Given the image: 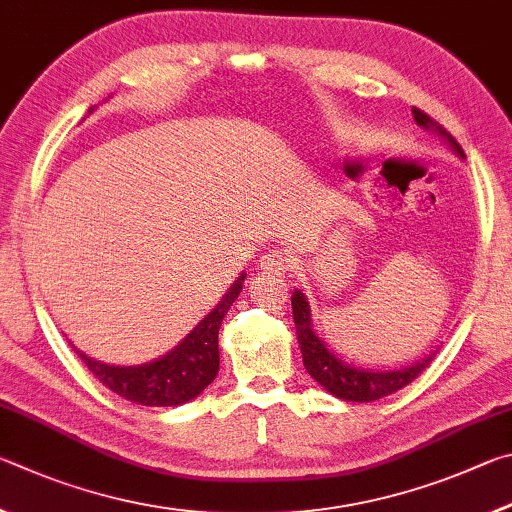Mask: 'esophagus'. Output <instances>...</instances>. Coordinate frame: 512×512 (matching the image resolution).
<instances>
[{
  "label": "esophagus",
  "mask_w": 512,
  "mask_h": 512,
  "mask_svg": "<svg viewBox=\"0 0 512 512\" xmlns=\"http://www.w3.org/2000/svg\"><path fill=\"white\" fill-rule=\"evenodd\" d=\"M258 267H261L263 274L281 276V274H288L292 270V261L283 254V251L270 249V251H267V254L261 256V261H258Z\"/></svg>",
  "instance_id": "34e87169"
}]
</instances>
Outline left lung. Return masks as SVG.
<instances>
[{"label": "left lung", "mask_w": 512, "mask_h": 512, "mask_svg": "<svg viewBox=\"0 0 512 512\" xmlns=\"http://www.w3.org/2000/svg\"><path fill=\"white\" fill-rule=\"evenodd\" d=\"M414 119L423 128L436 130L441 137L452 143V148L463 155L459 146L450 132H447L441 123L434 121L427 112L414 107ZM292 315L294 324H297V337L303 355V364H306L308 373L315 378L321 387L333 393V396L348 400V402H373L378 398L389 396V393H396L405 389L409 382H414L420 373H423L429 364H432L434 355H429L427 360L418 362L414 366H407L402 371H357L346 366L342 360H337L333 353H328V348L321 344V339L315 335V330L310 326V308L308 301L303 297V292L292 294Z\"/></svg>", "instance_id": "8db88e82"}]
</instances>
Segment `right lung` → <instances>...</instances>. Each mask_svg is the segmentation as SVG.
I'll list each match as a JSON object with an SVG mask.
<instances>
[{
  "instance_id": "1",
  "label": "right lung",
  "mask_w": 512,
  "mask_h": 512,
  "mask_svg": "<svg viewBox=\"0 0 512 512\" xmlns=\"http://www.w3.org/2000/svg\"><path fill=\"white\" fill-rule=\"evenodd\" d=\"M245 274L233 283L222 301L206 315L197 328L175 351L157 362L143 366H107L92 357L78 353L80 360L119 398L137 402L143 407H177L193 400L209 387L218 375L220 351L218 330L231 303L238 299Z\"/></svg>"
}]
</instances>
